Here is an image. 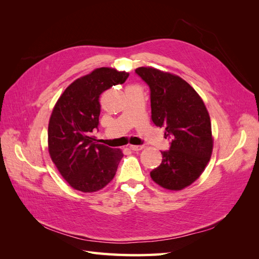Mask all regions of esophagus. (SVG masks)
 Returning a JSON list of instances; mask_svg holds the SVG:
<instances>
[{"label": "esophagus", "instance_id": "34e87169", "mask_svg": "<svg viewBox=\"0 0 259 259\" xmlns=\"http://www.w3.org/2000/svg\"><path fill=\"white\" fill-rule=\"evenodd\" d=\"M130 149L133 151H140L143 150V149H145V146H134V145H131L130 146Z\"/></svg>", "mask_w": 259, "mask_h": 259}]
</instances>
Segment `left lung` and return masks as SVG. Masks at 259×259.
I'll return each instance as SVG.
<instances>
[{
  "label": "left lung",
  "instance_id": "1",
  "mask_svg": "<svg viewBox=\"0 0 259 259\" xmlns=\"http://www.w3.org/2000/svg\"><path fill=\"white\" fill-rule=\"evenodd\" d=\"M136 73L150 88L151 120L165 127L170 140L162 163L150 176L164 189L179 191L193 184L204 171L213 152L214 139L207 109L199 94L182 77L152 67Z\"/></svg>",
  "mask_w": 259,
  "mask_h": 259
}]
</instances>
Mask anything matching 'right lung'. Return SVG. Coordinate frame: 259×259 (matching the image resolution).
Listing matches in <instances>:
<instances>
[{"instance_id":"add662e5","label":"right lung","mask_w":259,"mask_h":259,"mask_svg":"<svg viewBox=\"0 0 259 259\" xmlns=\"http://www.w3.org/2000/svg\"><path fill=\"white\" fill-rule=\"evenodd\" d=\"M128 75L114 68H97L70 84L54 106L49 153L60 175L75 190L96 192L116 173L122 150L98 144L93 133L99 123L101 93L124 83Z\"/></svg>"}]
</instances>
